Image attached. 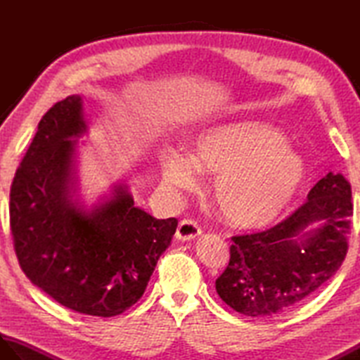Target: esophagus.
I'll return each mask as SVG.
<instances>
[{
	"label": "esophagus",
	"instance_id": "1",
	"mask_svg": "<svg viewBox=\"0 0 360 360\" xmlns=\"http://www.w3.org/2000/svg\"><path fill=\"white\" fill-rule=\"evenodd\" d=\"M200 235L201 229L192 219H182L176 229V240L179 241H193Z\"/></svg>",
	"mask_w": 360,
	"mask_h": 360
}]
</instances>
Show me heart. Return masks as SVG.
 <instances>
[{
    "label": "heart",
    "instance_id": "obj_1",
    "mask_svg": "<svg viewBox=\"0 0 360 360\" xmlns=\"http://www.w3.org/2000/svg\"><path fill=\"white\" fill-rule=\"evenodd\" d=\"M159 165L168 187L193 192L200 172L217 176L213 204L226 223L257 229L277 219L307 181V164L286 136L254 120L229 122L196 137L192 156L160 151Z\"/></svg>",
    "mask_w": 360,
    "mask_h": 360
}]
</instances>
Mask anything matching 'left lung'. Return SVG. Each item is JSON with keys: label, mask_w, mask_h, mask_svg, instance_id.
Instances as JSON below:
<instances>
[{"label": "left lung", "mask_w": 360, "mask_h": 360, "mask_svg": "<svg viewBox=\"0 0 360 360\" xmlns=\"http://www.w3.org/2000/svg\"><path fill=\"white\" fill-rule=\"evenodd\" d=\"M351 186L328 173L308 201L266 232L233 236L217 292L240 314L271 317L300 307L339 271L351 231Z\"/></svg>", "instance_id": "8db88e82"}]
</instances>
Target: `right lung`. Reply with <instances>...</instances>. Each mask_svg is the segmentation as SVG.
<instances>
[{
	"instance_id": "obj_1",
	"label": "right lung",
	"mask_w": 360,
	"mask_h": 360,
	"mask_svg": "<svg viewBox=\"0 0 360 360\" xmlns=\"http://www.w3.org/2000/svg\"><path fill=\"white\" fill-rule=\"evenodd\" d=\"M83 101L66 97L44 114L11 188V231L26 277L63 307L119 316L145 292L178 219L136 207L127 182L88 205L80 195Z\"/></svg>"
}]
</instances>
